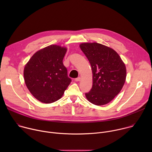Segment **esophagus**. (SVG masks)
<instances>
[{
	"instance_id": "obj_1",
	"label": "esophagus",
	"mask_w": 152,
	"mask_h": 152,
	"mask_svg": "<svg viewBox=\"0 0 152 152\" xmlns=\"http://www.w3.org/2000/svg\"><path fill=\"white\" fill-rule=\"evenodd\" d=\"M80 79H81L80 77H77V78L75 79V81H76V82H79V81L80 80Z\"/></svg>"
}]
</instances>
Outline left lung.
Listing matches in <instances>:
<instances>
[{"label": "left lung", "instance_id": "obj_1", "mask_svg": "<svg viewBox=\"0 0 152 152\" xmlns=\"http://www.w3.org/2000/svg\"><path fill=\"white\" fill-rule=\"evenodd\" d=\"M80 48L92 69L93 86L85 96L91 103L101 106L110 102L120 92L126 77V69L113 49L97 42H85Z\"/></svg>", "mask_w": 152, "mask_h": 152}]
</instances>
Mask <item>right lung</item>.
Segmentation results:
<instances>
[{
  "label": "right lung",
  "instance_id": "1",
  "mask_svg": "<svg viewBox=\"0 0 152 152\" xmlns=\"http://www.w3.org/2000/svg\"><path fill=\"white\" fill-rule=\"evenodd\" d=\"M66 48L50 45L37 52L24 69V79L33 96L51 103L61 98L72 82L63 64Z\"/></svg>",
  "mask_w": 152,
  "mask_h": 152
}]
</instances>
